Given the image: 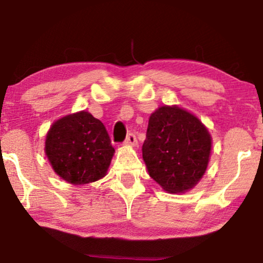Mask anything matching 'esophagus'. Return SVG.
<instances>
[{"mask_svg":"<svg viewBox=\"0 0 263 263\" xmlns=\"http://www.w3.org/2000/svg\"><path fill=\"white\" fill-rule=\"evenodd\" d=\"M125 143L126 144H128V145H131V146H136L138 144V142H137V137H136V135L135 134H128L127 135V137H126V139H125Z\"/></svg>","mask_w":263,"mask_h":263,"instance_id":"34e87169","label":"esophagus"}]
</instances>
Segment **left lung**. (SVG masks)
<instances>
[{
    "instance_id": "obj_1",
    "label": "left lung",
    "mask_w": 263,
    "mask_h": 263,
    "mask_svg": "<svg viewBox=\"0 0 263 263\" xmlns=\"http://www.w3.org/2000/svg\"><path fill=\"white\" fill-rule=\"evenodd\" d=\"M211 149L208 129L189 111L163 106L150 115L143 160L164 191L181 194L194 187L207 170Z\"/></svg>"
}]
</instances>
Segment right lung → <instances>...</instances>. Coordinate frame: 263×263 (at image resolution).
I'll use <instances>...</instances> for the list:
<instances>
[{"label": "right lung", "mask_w": 263, "mask_h": 263, "mask_svg": "<svg viewBox=\"0 0 263 263\" xmlns=\"http://www.w3.org/2000/svg\"><path fill=\"white\" fill-rule=\"evenodd\" d=\"M114 152L104 125L84 110L55 121L45 139V154L52 170L73 185L89 184L106 176Z\"/></svg>", "instance_id": "add662e5"}]
</instances>
